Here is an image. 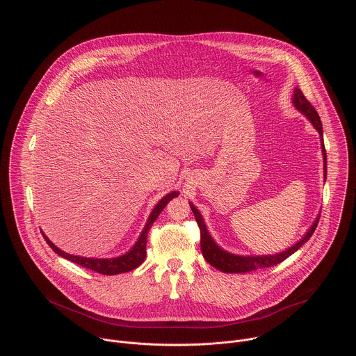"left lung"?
Masks as SVG:
<instances>
[{"label":"left lung","instance_id":"left-lung-1","mask_svg":"<svg viewBox=\"0 0 356 356\" xmlns=\"http://www.w3.org/2000/svg\"><path fill=\"white\" fill-rule=\"evenodd\" d=\"M293 103L297 107V110H300L304 115H306L312 124L316 127V129L320 132V135L323 136V125H321V120L318 113L316 111V108L312 106L310 101L304 97L302 91L300 88L294 90V95H293ZM323 155H324V169H325V175H327V154H325V147H324V142H323ZM191 211L195 217L197 225L200 228V245H201V252L204 259L214 266L216 269L225 272V273H248V272H253L258 269H265V268H272L280 262H283L284 259H287L290 255L301 248L302 243H306L312 235L314 234L317 225H318V220L317 218L314 221V224L312 225V228L309 229V232L304 235V238L297 242L294 246H291L290 249L282 252V253H276V255H269V257H238V255H232V253H228L225 250H222L221 248H218L216 245V242L213 241V238L210 236L204 221L201 218V214L198 213V210L190 204Z\"/></svg>","mask_w":356,"mask_h":356}]
</instances>
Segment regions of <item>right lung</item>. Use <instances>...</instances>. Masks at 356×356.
<instances>
[{"mask_svg": "<svg viewBox=\"0 0 356 356\" xmlns=\"http://www.w3.org/2000/svg\"><path fill=\"white\" fill-rule=\"evenodd\" d=\"M179 193L177 191H173L168 195H165L158 204L156 207L154 209V211H152L138 242L135 243V246L128 252L125 253V255L120 257V258H114V259H91V258H81V257H74V255H69V253L60 250L59 248H56L52 242H50L46 235L43 234V238L46 239L47 245L52 248L59 257L67 259V261H72L86 269H90V270H94L99 275H120V273H125V272H129L135 268H138L143 261H145V257H146V241H147V231L149 228L152 227V224H154L156 221V218L159 217V214L163 211V209L166 207L168 202L177 197Z\"/></svg>", "mask_w": 356, "mask_h": 356, "instance_id": "right-lung-1", "label": "right lung"}]
</instances>
